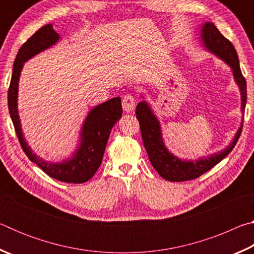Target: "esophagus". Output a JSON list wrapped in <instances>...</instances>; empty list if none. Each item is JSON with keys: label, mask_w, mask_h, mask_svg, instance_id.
<instances>
[{"label": "esophagus", "mask_w": 254, "mask_h": 254, "mask_svg": "<svg viewBox=\"0 0 254 254\" xmlns=\"http://www.w3.org/2000/svg\"><path fill=\"white\" fill-rule=\"evenodd\" d=\"M122 106L126 112H132L135 107V98L132 95H126L122 100Z\"/></svg>", "instance_id": "esophagus-1"}]
</instances>
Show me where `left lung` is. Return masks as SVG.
<instances>
[{"instance_id":"obj_1","label":"left lung","mask_w":254,"mask_h":254,"mask_svg":"<svg viewBox=\"0 0 254 254\" xmlns=\"http://www.w3.org/2000/svg\"><path fill=\"white\" fill-rule=\"evenodd\" d=\"M200 39L203 41V46L206 50L224 60L232 68L235 83L238 84L241 92V111L244 113L247 104V81L241 72L239 57L234 46L218 31L213 22H205L201 25ZM135 115L140 123L143 144L148 152L150 162L153 168L157 170V173L169 182H186V180L198 178L206 171L212 169L233 150L241 135V132H242L243 126V123H241V127L236 132L233 141L224 150L207 158L189 161L182 160L178 157L174 156L166 148L162 140L160 122L147 102L142 101L137 104Z\"/></svg>"}]
</instances>
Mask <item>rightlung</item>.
I'll list each match as a JSON object with an SVG mask.
<instances>
[{
  "label": "right lung",
  "instance_id": "obj_1",
  "mask_svg": "<svg viewBox=\"0 0 254 254\" xmlns=\"http://www.w3.org/2000/svg\"><path fill=\"white\" fill-rule=\"evenodd\" d=\"M60 39L53 25L46 24L30 37L19 49L13 64L7 104L12 122L24 153L45 173L64 183L83 184L91 179L101 166L103 154L109 140L112 127L122 117L121 98L114 97L89 111L80 132V143L70 158L62 162H49L32 152L25 141L18 112V87L23 64L41 51L50 48Z\"/></svg>",
  "mask_w": 254,
  "mask_h": 254
}]
</instances>
